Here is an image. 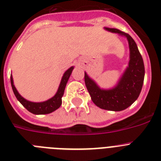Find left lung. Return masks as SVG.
I'll list each match as a JSON object with an SVG mask.
<instances>
[{
  "label": "left lung",
  "mask_w": 161,
  "mask_h": 161,
  "mask_svg": "<svg viewBox=\"0 0 161 161\" xmlns=\"http://www.w3.org/2000/svg\"><path fill=\"white\" fill-rule=\"evenodd\" d=\"M126 37L130 47V62L115 88L103 90L85 72V83L93 103L101 109L121 111L131 105L139 96L144 79V64L136 42L126 33L115 28H105Z\"/></svg>",
  "instance_id": "obj_1"
}]
</instances>
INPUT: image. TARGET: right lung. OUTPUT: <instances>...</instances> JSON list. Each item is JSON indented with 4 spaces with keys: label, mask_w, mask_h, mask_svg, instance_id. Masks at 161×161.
Returning a JSON list of instances; mask_svg holds the SVG:
<instances>
[{
    "label": "right lung",
    "mask_w": 161,
    "mask_h": 161,
    "mask_svg": "<svg viewBox=\"0 0 161 161\" xmlns=\"http://www.w3.org/2000/svg\"><path fill=\"white\" fill-rule=\"evenodd\" d=\"M72 69H73V67H71L70 68H68V70L64 72L63 77H62V80H61L60 85H59L57 93H55V95L53 97H52L49 100L46 101V102H38V103H36V102H31L27 100H25V98L22 97L18 93L16 88L14 87V80H13V77L11 76V86H12L14 95L17 97V99L21 102L22 106L27 109L28 111L31 112V113L35 114H47L52 113V112L55 111V109H57L58 108H59V106L62 104V97H63L64 93L65 86H66L68 79L70 77Z\"/></svg>",
    "instance_id": "right-lung-1"
}]
</instances>
